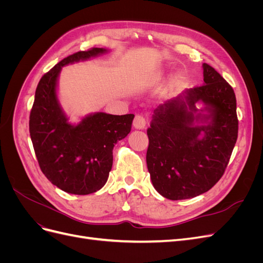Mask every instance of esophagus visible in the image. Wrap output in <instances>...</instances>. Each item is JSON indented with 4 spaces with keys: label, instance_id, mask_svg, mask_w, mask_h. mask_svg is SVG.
Returning <instances> with one entry per match:
<instances>
[{
    "label": "esophagus",
    "instance_id": "obj_1",
    "mask_svg": "<svg viewBox=\"0 0 263 263\" xmlns=\"http://www.w3.org/2000/svg\"><path fill=\"white\" fill-rule=\"evenodd\" d=\"M146 124H147V122H146V118L144 116L140 115V114L135 116V118H134V127H135V128H137V129L145 128Z\"/></svg>",
    "mask_w": 263,
    "mask_h": 263
}]
</instances>
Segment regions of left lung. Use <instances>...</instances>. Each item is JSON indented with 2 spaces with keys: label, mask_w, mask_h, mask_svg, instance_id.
<instances>
[{
  "label": "left lung",
  "mask_w": 263,
  "mask_h": 263,
  "mask_svg": "<svg viewBox=\"0 0 263 263\" xmlns=\"http://www.w3.org/2000/svg\"><path fill=\"white\" fill-rule=\"evenodd\" d=\"M203 74L204 84L159 105L147 129L151 182L158 193L172 201L195 197L216 184L238 137L234 89L208 63L203 65ZM200 100L206 104L210 123L194 126V119L199 117L194 118L193 112Z\"/></svg>",
  "instance_id": "obj_1"
}]
</instances>
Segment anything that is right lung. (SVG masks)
<instances>
[{
  "label": "right lung",
  "instance_id": "add662e5",
  "mask_svg": "<svg viewBox=\"0 0 263 263\" xmlns=\"http://www.w3.org/2000/svg\"><path fill=\"white\" fill-rule=\"evenodd\" d=\"M105 51L94 47L58 62L42 77L30 110L29 133L39 168L53 185L71 194H91L104 186L113 148L132 129L134 114L97 113L71 125L55 97L61 67Z\"/></svg>",
  "mask_w": 263,
  "mask_h": 263
}]
</instances>
